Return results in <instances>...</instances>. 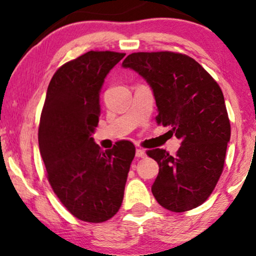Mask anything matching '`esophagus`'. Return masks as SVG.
Listing matches in <instances>:
<instances>
[{
    "label": "esophagus",
    "mask_w": 256,
    "mask_h": 256,
    "mask_svg": "<svg viewBox=\"0 0 256 256\" xmlns=\"http://www.w3.org/2000/svg\"><path fill=\"white\" fill-rule=\"evenodd\" d=\"M135 155H136V158H144L146 156V152L144 150V149L138 148V149H136V152H135Z\"/></svg>",
    "instance_id": "34e87169"
}]
</instances>
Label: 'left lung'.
Listing matches in <instances>:
<instances>
[{
  "mask_svg": "<svg viewBox=\"0 0 256 256\" xmlns=\"http://www.w3.org/2000/svg\"><path fill=\"white\" fill-rule=\"evenodd\" d=\"M122 66L150 84L158 126L181 140L172 156L164 149L147 150L158 164L152 193L175 213L201 206L213 193L224 172L230 122L224 94L210 74L188 55L174 52H132Z\"/></svg>",
  "mask_w": 256,
  "mask_h": 256,
  "instance_id": "left-lung-1",
  "label": "left lung"
}]
</instances>
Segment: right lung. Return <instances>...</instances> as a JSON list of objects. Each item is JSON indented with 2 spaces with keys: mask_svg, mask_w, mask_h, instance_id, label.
I'll return each mask as SVG.
<instances>
[{
  "mask_svg": "<svg viewBox=\"0 0 256 256\" xmlns=\"http://www.w3.org/2000/svg\"><path fill=\"white\" fill-rule=\"evenodd\" d=\"M124 55L92 50L61 66L48 86L40 118V152L49 184L69 213L90 224L118 212L135 156L130 141L102 150L92 138L104 78Z\"/></svg>",
  "mask_w": 256,
  "mask_h": 256,
  "instance_id": "1",
  "label": "right lung"
}]
</instances>
